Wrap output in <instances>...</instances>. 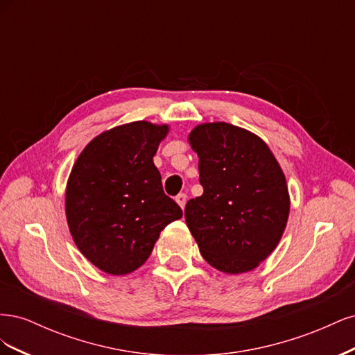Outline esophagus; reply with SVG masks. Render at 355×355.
<instances>
[{"label":"esophagus","instance_id":"obj_1","mask_svg":"<svg viewBox=\"0 0 355 355\" xmlns=\"http://www.w3.org/2000/svg\"><path fill=\"white\" fill-rule=\"evenodd\" d=\"M176 202L179 204V206L184 209L185 207V204H187V196L185 194H179V196H176Z\"/></svg>","mask_w":355,"mask_h":355}]
</instances>
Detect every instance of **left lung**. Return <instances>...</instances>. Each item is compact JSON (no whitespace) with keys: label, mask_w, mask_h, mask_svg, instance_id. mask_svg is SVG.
<instances>
[{"label":"left lung","mask_w":355,"mask_h":355,"mask_svg":"<svg viewBox=\"0 0 355 355\" xmlns=\"http://www.w3.org/2000/svg\"><path fill=\"white\" fill-rule=\"evenodd\" d=\"M202 196L187 202L185 220L201 256L227 274L254 270L280 243L290 198L283 170L259 136L228 123L189 133Z\"/></svg>","instance_id":"1"}]
</instances>
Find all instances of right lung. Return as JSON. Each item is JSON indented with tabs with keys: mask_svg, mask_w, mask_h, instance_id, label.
Masks as SVG:
<instances>
[{
	"mask_svg": "<svg viewBox=\"0 0 355 355\" xmlns=\"http://www.w3.org/2000/svg\"><path fill=\"white\" fill-rule=\"evenodd\" d=\"M168 125L135 121L96 136L75 161L67 185V220L78 250L111 275L142 266L182 209L167 197L154 164Z\"/></svg>",
	"mask_w": 355,
	"mask_h": 355,
	"instance_id": "add662e5",
	"label": "right lung"
}]
</instances>
